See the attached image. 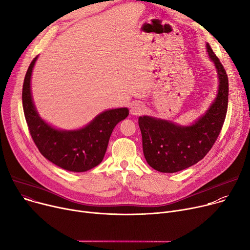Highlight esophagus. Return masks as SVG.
<instances>
[{"instance_id":"obj_1","label":"esophagus","mask_w":250,"mask_h":250,"mask_svg":"<svg viewBox=\"0 0 250 250\" xmlns=\"http://www.w3.org/2000/svg\"><path fill=\"white\" fill-rule=\"evenodd\" d=\"M145 105L141 103H134L130 106V113L132 116H140L145 111Z\"/></svg>"}]
</instances>
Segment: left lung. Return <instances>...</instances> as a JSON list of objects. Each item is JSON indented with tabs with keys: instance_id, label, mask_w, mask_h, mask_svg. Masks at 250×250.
Segmentation results:
<instances>
[{
	"instance_id": "1",
	"label": "left lung",
	"mask_w": 250,
	"mask_h": 250,
	"mask_svg": "<svg viewBox=\"0 0 250 250\" xmlns=\"http://www.w3.org/2000/svg\"><path fill=\"white\" fill-rule=\"evenodd\" d=\"M207 50L216 67L219 84L215 100L206 113L187 126L148 116L139 118L145 157L157 171L172 173L197 164L218 138L228 111L229 79L209 43Z\"/></svg>"
}]
</instances>
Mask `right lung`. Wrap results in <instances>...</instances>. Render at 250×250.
I'll return each instance as SVG.
<instances>
[{"label":"right lung","instance_id":"right-lung-1","mask_svg":"<svg viewBox=\"0 0 250 250\" xmlns=\"http://www.w3.org/2000/svg\"><path fill=\"white\" fill-rule=\"evenodd\" d=\"M37 59L38 56L27 71L21 94L26 122L35 145L47 160L65 170L83 172L94 168L104 160L110 134L128 116V108L104 110L80 129L55 128L39 116L33 102L31 78Z\"/></svg>","mask_w":250,"mask_h":250}]
</instances>
